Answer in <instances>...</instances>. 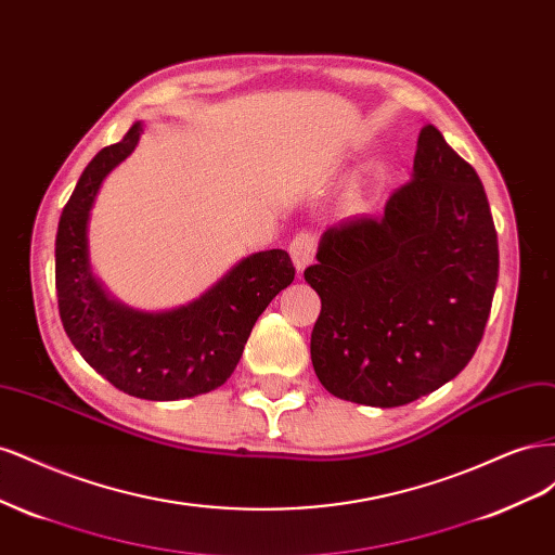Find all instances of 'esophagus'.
Wrapping results in <instances>:
<instances>
[{"label": "esophagus", "instance_id": "obj_1", "mask_svg": "<svg viewBox=\"0 0 555 555\" xmlns=\"http://www.w3.org/2000/svg\"><path fill=\"white\" fill-rule=\"evenodd\" d=\"M317 233L314 231H300L294 236L292 245H289V255L296 263L298 271H304L308 263H312L314 251H317Z\"/></svg>", "mask_w": 555, "mask_h": 555}]
</instances>
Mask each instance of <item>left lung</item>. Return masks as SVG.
<instances>
[{"label": "left lung", "instance_id": "left-lung-1", "mask_svg": "<svg viewBox=\"0 0 555 555\" xmlns=\"http://www.w3.org/2000/svg\"><path fill=\"white\" fill-rule=\"evenodd\" d=\"M498 233L477 171L433 125L412 180L379 217L319 243L306 282L322 298L310 357L324 389L373 408L433 393L475 357L498 284Z\"/></svg>", "mask_w": 555, "mask_h": 555}]
</instances>
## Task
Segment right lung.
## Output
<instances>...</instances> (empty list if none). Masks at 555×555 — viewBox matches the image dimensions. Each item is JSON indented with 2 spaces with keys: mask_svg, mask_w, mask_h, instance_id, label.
<instances>
[{
  "mask_svg": "<svg viewBox=\"0 0 555 555\" xmlns=\"http://www.w3.org/2000/svg\"><path fill=\"white\" fill-rule=\"evenodd\" d=\"M139 137L141 122L120 143L99 150L62 210L55 238L60 319L80 357L115 389L145 400L192 398L231 377L251 326L294 282L296 268L284 249H266L171 312H133L111 300L90 273L88 220L99 184L131 155Z\"/></svg>",
  "mask_w": 555,
  "mask_h": 555,
  "instance_id": "add662e5",
  "label": "right lung"
}]
</instances>
